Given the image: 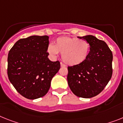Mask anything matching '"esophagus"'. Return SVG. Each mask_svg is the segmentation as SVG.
Segmentation results:
<instances>
[{
  "mask_svg": "<svg viewBox=\"0 0 123 123\" xmlns=\"http://www.w3.org/2000/svg\"><path fill=\"white\" fill-rule=\"evenodd\" d=\"M61 66L62 68H65V67H66V65H65L64 64H63L62 62H61Z\"/></svg>",
  "mask_w": 123,
  "mask_h": 123,
  "instance_id": "1",
  "label": "esophagus"
}]
</instances>
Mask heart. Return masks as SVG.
<instances>
[{"instance_id":"heart-1","label":"heart","mask_w":123,"mask_h":123,"mask_svg":"<svg viewBox=\"0 0 123 123\" xmlns=\"http://www.w3.org/2000/svg\"><path fill=\"white\" fill-rule=\"evenodd\" d=\"M90 46L87 41L70 37L57 38L54 46L49 45L47 47V52L50 55L62 54V60L70 66L83 62L87 58Z\"/></svg>"}]
</instances>
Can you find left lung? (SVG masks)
Listing matches in <instances>:
<instances>
[{
    "label": "left lung",
    "mask_w": 123,
    "mask_h": 123,
    "mask_svg": "<svg viewBox=\"0 0 123 123\" xmlns=\"http://www.w3.org/2000/svg\"><path fill=\"white\" fill-rule=\"evenodd\" d=\"M87 41L90 51L81 64L68 66L67 79L74 94L91 98L101 92L112 74V53L105 41L93 36L79 37Z\"/></svg>",
    "instance_id": "obj_1"
}]
</instances>
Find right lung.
<instances>
[{
    "label": "right lung",
    "mask_w": 123,
    "mask_h": 123,
    "mask_svg": "<svg viewBox=\"0 0 123 123\" xmlns=\"http://www.w3.org/2000/svg\"><path fill=\"white\" fill-rule=\"evenodd\" d=\"M47 36L20 39L9 50L7 75L18 93L29 99L47 93L50 81L61 68L59 61H50L47 52Z\"/></svg>",
    "instance_id": "right-lung-1"
}]
</instances>
